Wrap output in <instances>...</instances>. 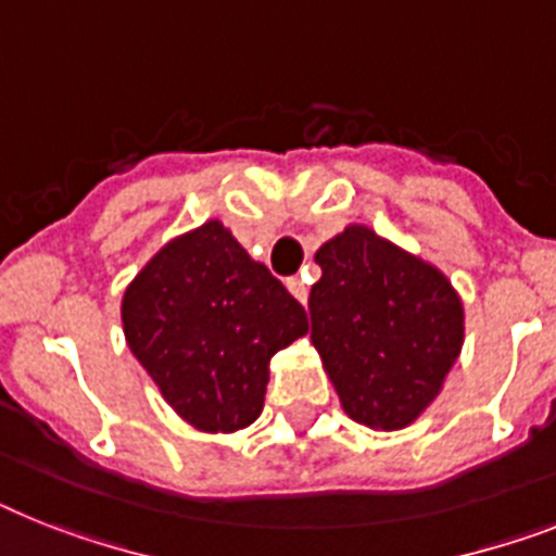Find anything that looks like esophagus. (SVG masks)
<instances>
[{
    "mask_svg": "<svg viewBox=\"0 0 556 556\" xmlns=\"http://www.w3.org/2000/svg\"><path fill=\"white\" fill-rule=\"evenodd\" d=\"M287 289L301 301V304H306V295H309V292H306V283L301 281V278H287Z\"/></svg>",
    "mask_w": 556,
    "mask_h": 556,
    "instance_id": "1",
    "label": "esophagus"
}]
</instances>
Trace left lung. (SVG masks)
Masks as SVG:
<instances>
[{"instance_id":"1","label":"left lung","mask_w":556,"mask_h":556,"mask_svg":"<svg viewBox=\"0 0 556 556\" xmlns=\"http://www.w3.org/2000/svg\"><path fill=\"white\" fill-rule=\"evenodd\" d=\"M312 343L343 412L394 432L438 397L463 346V304L446 275L369 227L315 252Z\"/></svg>"}]
</instances>
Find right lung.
<instances>
[{
	"instance_id": "right-lung-1",
	"label": "right lung",
	"mask_w": 556,
	"mask_h": 556,
	"mask_svg": "<svg viewBox=\"0 0 556 556\" xmlns=\"http://www.w3.org/2000/svg\"><path fill=\"white\" fill-rule=\"evenodd\" d=\"M122 324L164 401L201 432L250 426L269 357L309 329L304 306L222 222L155 252L124 292Z\"/></svg>"
}]
</instances>
